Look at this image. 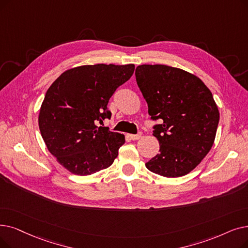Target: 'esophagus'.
<instances>
[{
	"mask_svg": "<svg viewBox=\"0 0 248 248\" xmlns=\"http://www.w3.org/2000/svg\"><path fill=\"white\" fill-rule=\"evenodd\" d=\"M128 137H130L132 140H138V139H140V138L142 137V132H139V133L136 134V135L131 134V135H128Z\"/></svg>",
	"mask_w": 248,
	"mask_h": 248,
	"instance_id": "obj_1",
	"label": "esophagus"
}]
</instances>
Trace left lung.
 Listing matches in <instances>:
<instances>
[{
    "label": "left lung",
    "instance_id": "obj_1",
    "mask_svg": "<svg viewBox=\"0 0 248 248\" xmlns=\"http://www.w3.org/2000/svg\"><path fill=\"white\" fill-rule=\"evenodd\" d=\"M136 80L148 103L159 154L146 167L165 177L187 174L211 150L219 110L206 85L195 75L165 64H141Z\"/></svg>",
    "mask_w": 248,
    "mask_h": 248
}]
</instances>
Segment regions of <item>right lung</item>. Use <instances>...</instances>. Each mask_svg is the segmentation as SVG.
<instances>
[{
	"mask_svg": "<svg viewBox=\"0 0 248 248\" xmlns=\"http://www.w3.org/2000/svg\"><path fill=\"white\" fill-rule=\"evenodd\" d=\"M134 71L133 63L81 66L62 73L46 91L38 117L40 134L72 173L90 175L117 157L124 135L100 124L111 117L108 100Z\"/></svg>",
	"mask_w": 248,
	"mask_h": 248,
	"instance_id": "obj_1",
	"label": "right lung"
}]
</instances>
